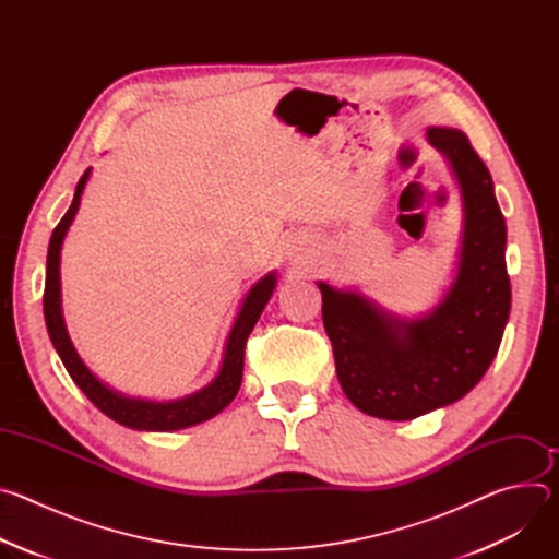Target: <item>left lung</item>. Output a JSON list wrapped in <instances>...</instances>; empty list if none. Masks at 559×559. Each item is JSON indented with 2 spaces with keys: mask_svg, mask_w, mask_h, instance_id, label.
Segmentation results:
<instances>
[{
  "mask_svg": "<svg viewBox=\"0 0 559 559\" xmlns=\"http://www.w3.org/2000/svg\"><path fill=\"white\" fill-rule=\"evenodd\" d=\"M427 141L447 158L462 203L455 274L438 305L405 318L358 289L316 283L341 386L382 420H414L464 397L491 367L511 311L493 179L462 130L431 126Z\"/></svg>",
  "mask_w": 559,
  "mask_h": 559,
  "instance_id": "left-lung-1",
  "label": "left lung"
}]
</instances>
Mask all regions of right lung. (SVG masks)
Segmentation results:
<instances>
[{
	"label": "right lung",
	"mask_w": 559,
	"mask_h": 559,
	"mask_svg": "<svg viewBox=\"0 0 559 559\" xmlns=\"http://www.w3.org/2000/svg\"><path fill=\"white\" fill-rule=\"evenodd\" d=\"M91 168L84 173V177L79 179L74 188V199L55 227L50 236V246H48V259H46V287H44V318H46V328L48 336L52 341V347L57 349L66 371L74 380V384L82 389L88 401L104 412L108 418L115 423L136 429V431H177L186 429L199 423H205L221 414L241 389L243 380V356H246V343L248 336L252 334L254 325L259 323V318L270 302L274 287H276V272L265 274L261 281H257L246 298L241 300V307H238V313L234 318V323L229 328L225 347H223V358L216 376L212 382H207L203 389L177 397V401H147V397H132L126 395L104 380H99L88 365L82 360V356L76 354L68 330L63 321V307H61V246L63 238L76 216L79 203H82L84 188L91 179Z\"/></svg>",
	"instance_id": "1"
}]
</instances>
